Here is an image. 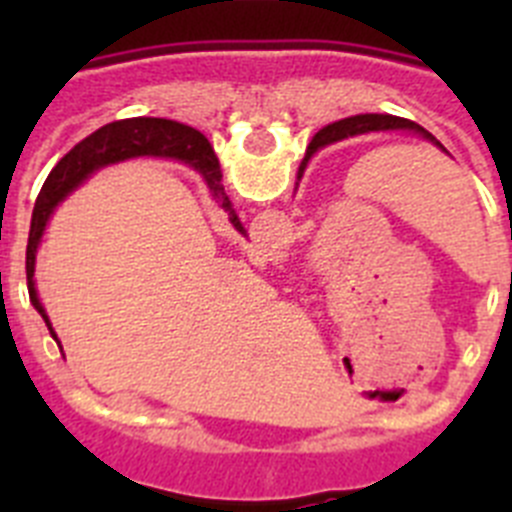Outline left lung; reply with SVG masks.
<instances>
[{"label": "left lung", "instance_id": "1", "mask_svg": "<svg viewBox=\"0 0 512 512\" xmlns=\"http://www.w3.org/2000/svg\"><path fill=\"white\" fill-rule=\"evenodd\" d=\"M369 130H413V133L423 135L425 140H431L433 146L441 148L443 153H449L446 148L441 146V143H438L436 138H433L431 133H428V130H423L420 125H415L413 120H405V117H395V115H354V117H346V120L330 122V125H325L323 130H318V133H315V138H312L310 146H307L305 161H302L300 171H297V179H302V174H305V166H307V158L318 151V148L330 146V143H338V140H343V138H354V135L369 133Z\"/></svg>", "mask_w": 512, "mask_h": 512}]
</instances>
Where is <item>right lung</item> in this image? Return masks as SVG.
<instances>
[{"label": "right lung", "instance_id": "obj_1", "mask_svg": "<svg viewBox=\"0 0 512 512\" xmlns=\"http://www.w3.org/2000/svg\"><path fill=\"white\" fill-rule=\"evenodd\" d=\"M135 156L176 158V161H184V164L192 166L205 179L207 189H210V194L215 197L217 205H220V210L228 215L233 228L241 235H246V228H243V223L238 220V215L233 210V202L228 200V194H225L223 184H220V179H223V174H220V161H217L215 151H212V146L207 143V138L200 130L182 125V122L164 120V117H130V120H117L110 122V125H104L97 133L81 140L79 146L71 148L58 161L56 169L48 174V179H45L43 189L38 194V200H35L33 223H30V235H27V292H30V302L43 315L45 325L51 330V336L56 338V343V330H53L51 320L45 315V307L38 297V289H35V256H38V246L45 233V225H48L51 215L56 212V207L79 184L87 182L94 171Z\"/></svg>", "mask_w": 512, "mask_h": 512}]
</instances>
